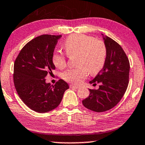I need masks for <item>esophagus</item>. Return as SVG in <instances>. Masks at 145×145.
I'll use <instances>...</instances> for the list:
<instances>
[{
    "label": "esophagus",
    "instance_id": "34e87169",
    "mask_svg": "<svg viewBox=\"0 0 145 145\" xmlns=\"http://www.w3.org/2000/svg\"><path fill=\"white\" fill-rule=\"evenodd\" d=\"M70 88H79L80 86H77V85H75V84H70L69 85Z\"/></svg>",
    "mask_w": 145,
    "mask_h": 145
}]
</instances>
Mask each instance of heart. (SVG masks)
Returning <instances> with one entry per match:
<instances>
[{
	"label": "heart",
	"instance_id": "1",
	"mask_svg": "<svg viewBox=\"0 0 145 145\" xmlns=\"http://www.w3.org/2000/svg\"><path fill=\"white\" fill-rule=\"evenodd\" d=\"M63 48L68 56L78 55V67L67 69L62 77L69 82L79 84L86 77L88 71L95 75L100 71L105 63L107 48L102 41L96 40L92 36L83 34H74L68 36L63 43ZM52 60L59 69H63L67 65L63 54L55 53Z\"/></svg>",
	"mask_w": 145,
	"mask_h": 145
}]
</instances>
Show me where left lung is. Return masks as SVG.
Masks as SVG:
<instances>
[{
  "label": "left lung",
  "mask_w": 145,
  "mask_h": 145,
  "mask_svg": "<svg viewBox=\"0 0 145 145\" xmlns=\"http://www.w3.org/2000/svg\"><path fill=\"white\" fill-rule=\"evenodd\" d=\"M102 36L107 48L105 63L90 81L101 85L98 90L89 89V96L82 101L85 107L96 112L109 110L120 102L128 88L130 72V63L123 48L111 38Z\"/></svg>",
  "instance_id": "8db88e82"
}]
</instances>
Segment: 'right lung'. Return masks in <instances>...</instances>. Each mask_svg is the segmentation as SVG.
Instances as JSON below:
<instances>
[{
	"label": "right lung",
	"instance_id": "add662e5",
	"mask_svg": "<svg viewBox=\"0 0 145 145\" xmlns=\"http://www.w3.org/2000/svg\"><path fill=\"white\" fill-rule=\"evenodd\" d=\"M61 35H42L23 47L14 63L13 81L23 102L32 110L46 113L58 107L69 85L59 80L55 85L46 82L55 69L54 50Z\"/></svg>",
	"mask_w": 145,
	"mask_h": 145
}]
</instances>
